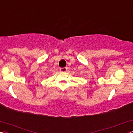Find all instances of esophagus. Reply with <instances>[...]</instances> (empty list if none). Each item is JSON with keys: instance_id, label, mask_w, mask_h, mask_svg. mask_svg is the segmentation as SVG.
I'll return each instance as SVG.
<instances>
[{"instance_id": "34e87169", "label": "esophagus", "mask_w": 133, "mask_h": 133, "mask_svg": "<svg viewBox=\"0 0 133 133\" xmlns=\"http://www.w3.org/2000/svg\"><path fill=\"white\" fill-rule=\"evenodd\" d=\"M67 71H68V68H60V71L62 72H65Z\"/></svg>"}]
</instances>
